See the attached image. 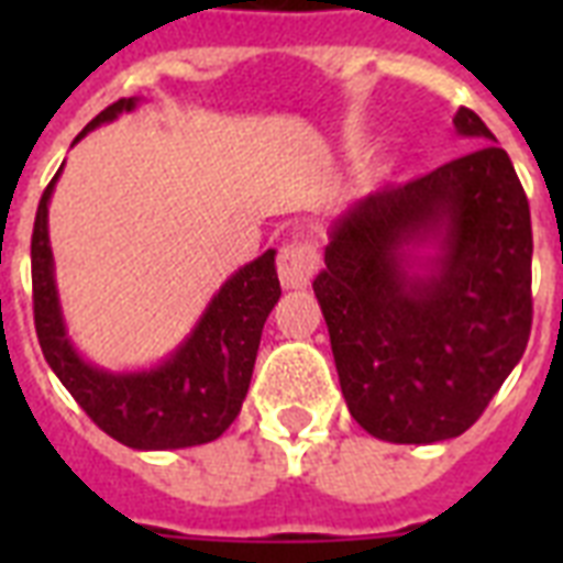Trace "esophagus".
I'll return each instance as SVG.
<instances>
[{"instance_id":"34e87169","label":"esophagus","mask_w":563,"mask_h":563,"mask_svg":"<svg viewBox=\"0 0 563 563\" xmlns=\"http://www.w3.org/2000/svg\"><path fill=\"white\" fill-rule=\"evenodd\" d=\"M321 254L312 242H289L280 247L277 256V274H280L283 289H303L316 277Z\"/></svg>"}]
</instances>
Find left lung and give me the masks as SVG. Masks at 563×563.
I'll list each match as a JSON object with an SVG mask.
<instances>
[{
	"instance_id": "8db88e82",
	"label": "left lung",
	"mask_w": 563,
	"mask_h": 563,
	"mask_svg": "<svg viewBox=\"0 0 563 563\" xmlns=\"http://www.w3.org/2000/svg\"><path fill=\"white\" fill-rule=\"evenodd\" d=\"M453 122L485 145L353 203L312 283L347 409L391 444L471 429L532 333L529 201L488 125ZM420 244L439 254L418 266Z\"/></svg>"
}]
</instances>
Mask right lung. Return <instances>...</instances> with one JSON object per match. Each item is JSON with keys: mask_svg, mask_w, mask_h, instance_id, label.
<instances>
[{"mask_svg": "<svg viewBox=\"0 0 563 563\" xmlns=\"http://www.w3.org/2000/svg\"><path fill=\"white\" fill-rule=\"evenodd\" d=\"M134 108L136 99L113 101L75 136V143L101 122ZM57 175L40 198L31 233L34 327L48 368L92 423L119 444L134 450H180L216 441L242 409L265 318L280 298L274 251H265L254 263L239 268L216 291L187 342L157 368L131 374L92 368L66 339L57 303L55 263L48 247V198Z\"/></svg>", "mask_w": 563, "mask_h": 563, "instance_id": "right-lung-1", "label": "right lung"}]
</instances>
